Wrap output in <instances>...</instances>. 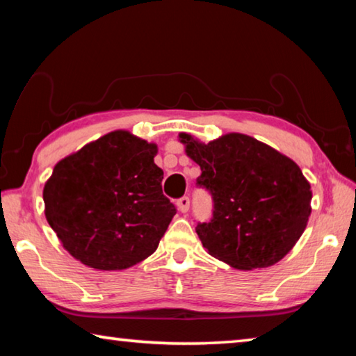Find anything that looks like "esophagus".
<instances>
[{"label": "esophagus", "instance_id": "34e87169", "mask_svg": "<svg viewBox=\"0 0 356 356\" xmlns=\"http://www.w3.org/2000/svg\"><path fill=\"white\" fill-rule=\"evenodd\" d=\"M177 209H179V212H182V213L188 212V209H190V197L188 196L180 197V200L177 201Z\"/></svg>", "mask_w": 356, "mask_h": 356}]
</instances>
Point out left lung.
<instances>
[{
  "mask_svg": "<svg viewBox=\"0 0 356 356\" xmlns=\"http://www.w3.org/2000/svg\"><path fill=\"white\" fill-rule=\"evenodd\" d=\"M179 141L201 168L196 185L213 200L212 220L196 226L209 254L238 270L280 262L311 215V185L298 165L243 134L207 144L180 134Z\"/></svg>",
  "mask_w": 356,
  "mask_h": 356,
  "instance_id": "1",
  "label": "left lung"
}]
</instances>
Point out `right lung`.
I'll return each instance as SVG.
<instances>
[{"instance_id":"obj_1","label":"right lung","mask_w":356,"mask_h":356,"mask_svg":"<svg viewBox=\"0 0 356 356\" xmlns=\"http://www.w3.org/2000/svg\"><path fill=\"white\" fill-rule=\"evenodd\" d=\"M156 144L116 130L58 161L45 216L65 250L97 270H124L156 250L176 215L154 163Z\"/></svg>"}]
</instances>
